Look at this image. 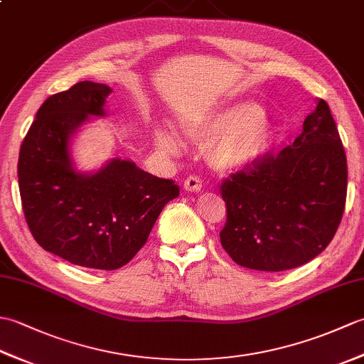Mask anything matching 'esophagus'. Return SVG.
<instances>
[{
    "label": "esophagus",
    "instance_id": "1",
    "mask_svg": "<svg viewBox=\"0 0 364 364\" xmlns=\"http://www.w3.org/2000/svg\"><path fill=\"white\" fill-rule=\"evenodd\" d=\"M184 189L188 192H198L202 189V181H200V178L196 175H191L188 176L186 180H184Z\"/></svg>",
    "mask_w": 364,
    "mask_h": 364
}]
</instances>
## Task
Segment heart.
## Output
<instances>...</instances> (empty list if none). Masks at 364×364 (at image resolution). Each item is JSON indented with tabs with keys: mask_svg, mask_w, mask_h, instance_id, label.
Listing matches in <instances>:
<instances>
[{
	"mask_svg": "<svg viewBox=\"0 0 364 364\" xmlns=\"http://www.w3.org/2000/svg\"><path fill=\"white\" fill-rule=\"evenodd\" d=\"M191 141L206 142L208 156L222 170H241L264 156L274 137V125L267 111L258 105L218 107L205 115L181 123ZM154 142L161 150L178 153L180 144L166 128L154 129Z\"/></svg>",
	"mask_w": 364,
	"mask_h": 364,
	"instance_id": "obj_1",
	"label": "heart"
}]
</instances>
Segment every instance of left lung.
Segmentation results:
<instances>
[{
	"label": "left lung",
	"mask_w": 364,
	"mask_h": 364,
	"mask_svg": "<svg viewBox=\"0 0 364 364\" xmlns=\"http://www.w3.org/2000/svg\"><path fill=\"white\" fill-rule=\"evenodd\" d=\"M220 196V244L236 264L280 272L318 257L347 197L346 151L328 105L319 100L292 145L225 178Z\"/></svg>",
	"instance_id": "8db88e82"
}]
</instances>
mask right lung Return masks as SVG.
I'll use <instances>...</instances> for the list:
<instances>
[{"label":"right lung","instance_id":"obj_1","mask_svg":"<svg viewBox=\"0 0 364 364\" xmlns=\"http://www.w3.org/2000/svg\"><path fill=\"white\" fill-rule=\"evenodd\" d=\"M111 89L81 81L48 97L23 139L18 188L31 235L76 266L114 270L134 258L170 200L173 180L112 159L97 173L75 172L70 139L89 115H105Z\"/></svg>","mask_w":364,"mask_h":364}]
</instances>
